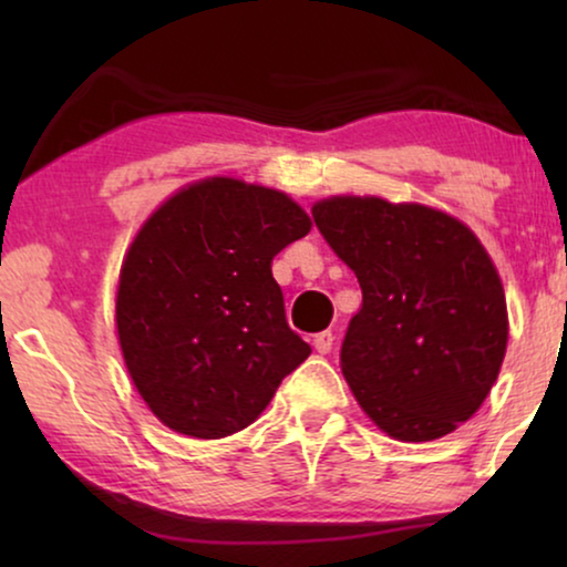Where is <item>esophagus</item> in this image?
Instances as JSON below:
<instances>
[{
    "label": "esophagus",
    "instance_id": "esophagus-1",
    "mask_svg": "<svg viewBox=\"0 0 567 567\" xmlns=\"http://www.w3.org/2000/svg\"><path fill=\"white\" fill-rule=\"evenodd\" d=\"M332 340H336V336H332L330 330H324V332H317L315 336V351L317 353H330V348H332Z\"/></svg>",
    "mask_w": 567,
    "mask_h": 567
}]
</instances>
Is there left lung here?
<instances>
[{
    "mask_svg": "<svg viewBox=\"0 0 567 567\" xmlns=\"http://www.w3.org/2000/svg\"><path fill=\"white\" fill-rule=\"evenodd\" d=\"M315 224L359 278L340 369L355 402L398 441H433L491 394L508 346L498 268L475 231L441 208L330 196Z\"/></svg>",
    "mask_w": 567,
    "mask_h": 567,
    "instance_id": "1",
    "label": "left lung"
}]
</instances>
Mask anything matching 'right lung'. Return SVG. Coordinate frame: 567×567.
Returning <instances> with one entry per match:
<instances>
[{"label":"right lung","instance_id":"add662e5","mask_svg":"<svg viewBox=\"0 0 567 567\" xmlns=\"http://www.w3.org/2000/svg\"><path fill=\"white\" fill-rule=\"evenodd\" d=\"M312 229L284 190L214 175L162 200L131 239L115 286L123 363L169 431L247 429L312 353L289 328L270 260Z\"/></svg>","mask_w":567,"mask_h":567}]
</instances>
